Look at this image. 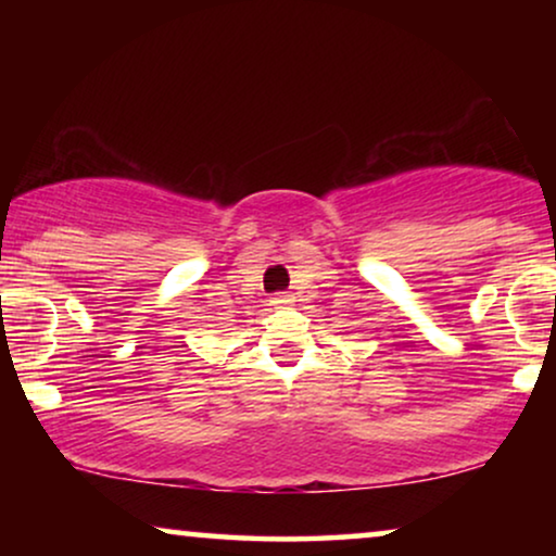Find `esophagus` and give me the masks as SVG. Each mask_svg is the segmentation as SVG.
<instances>
[{
	"mask_svg": "<svg viewBox=\"0 0 556 556\" xmlns=\"http://www.w3.org/2000/svg\"><path fill=\"white\" fill-rule=\"evenodd\" d=\"M295 299L291 293H276L273 295V306H278V308H286V306H291Z\"/></svg>",
	"mask_w": 556,
	"mask_h": 556,
	"instance_id": "esophagus-1",
	"label": "esophagus"
}]
</instances>
